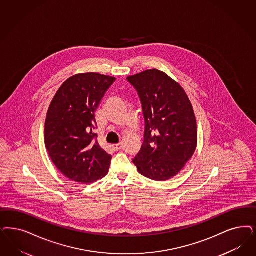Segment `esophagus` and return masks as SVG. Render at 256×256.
Instances as JSON below:
<instances>
[{"mask_svg":"<svg viewBox=\"0 0 256 256\" xmlns=\"http://www.w3.org/2000/svg\"><path fill=\"white\" fill-rule=\"evenodd\" d=\"M110 148H112V150H114V151H119V150L122 148V144H112Z\"/></svg>","mask_w":256,"mask_h":256,"instance_id":"obj_1","label":"esophagus"}]
</instances>
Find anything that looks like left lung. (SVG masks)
Returning <instances> with one entry per match:
<instances>
[{
	"label": "left lung",
	"instance_id": "8db88e82",
	"mask_svg": "<svg viewBox=\"0 0 256 256\" xmlns=\"http://www.w3.org/2000/svg\"><path fill=\"white\" fill-rule=\"evenodd\" d=\"M138 92L144 118L141 150L133 159L139 173L168 180L184 168L198 144L192 104L182 87L157 69L128 76Z\"/></svg>",
	"mask_w": 256,
	"mask_h": 256
}]
</instances>
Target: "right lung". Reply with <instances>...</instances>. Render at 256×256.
<instances>
[{"label": "right lung", "instance_id": "obj_1", "mask_svg": "<svg viewBox=\"0 0 256 256\" xmlns=\"http://www.w3.org/2000/svg\"><path fill=\"white\" fill-rule=\"evenodd\" d=\"M114 81L96 72L76 74L62 84L48 108L46 150L56 168L72 182L92 184L108 171L112 156L92 130L97 126L94 112Z\"/></svg>", "mask_w": 256, "mask_h": 256}]
</instances>
